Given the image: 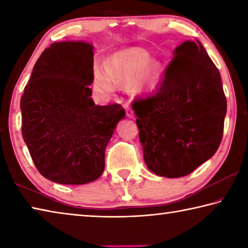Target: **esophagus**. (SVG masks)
Listing matches in <instances>:
<instances>
[{
    "instance_id": "esophagus-1",
    "label": "esophagus",
    "mask_w": 248,
    "mask_h": 248,
    "mask_svg": "<svg viewBox=\"0 0 248 248\" xmlns=\"http://www.w3.org/2000/svg\"><path fill=\"white\" fill-rule=\"evenodd\" d=\"M125 115H127L129 118H133V116H134L133 109L130 107H125Z\"/></svg>"
}]
</instances>
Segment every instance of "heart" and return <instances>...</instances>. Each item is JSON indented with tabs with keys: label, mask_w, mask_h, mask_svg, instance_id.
<instances>
[{
	"label": "heart",
	"mask_w": 248,
	"mask_h": 248,
	"mask_svg": "<svg viewBox=\"0 0 248 248\" xmlns=\"http://www.w3.org/2000/svg\"><path fill=\"white\" fill-rule=\"evenodd\" d=\"M149 53L143 49H128L108 58L106 69L96 66L94 82L104 93H111L115 84H125L132 95L149 93L161 78L162 68L157 61H149Z\"/></svg>",
	"instance_id": "1"
}]
</instances>
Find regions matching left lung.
Here are the masks:
<instances>
[{"label":"left lung","instance_id":"1","mask_svg":"<svg viewBox=\"0 0 248 248\" xmlns=\"http://www.w3.org/2000/svg\"><path fill=\"white\" fill-rule=\"evenodd\" d=\"M152 173L177 178L211 158L223 137L226 98L219 70L199 41L175 49L156 92L132 102Z\"/></svg>","mask_w":248,"mask_h":248}]
</instances>
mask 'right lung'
I'll return each instance as SVG.
<instances>
[{
    "mask_svg": "<svg viewBox=\"0 0 248 248\" xmlns=\"http://www.w3.org/2000/svg\"><path fill=\"white\" fill-rule=\"evenodd\" d=\"M93 47L52 44L41 53L20 98L22 134L36 169L51 182L83 185L100 177L105 151L125 112L120 104L96 106Z\"/></svg>",
    "mask_w": 248,
    "mask_h": 248,
    "instance_id": "add662e5",
    "label": "right lung"
}]
</instances>
